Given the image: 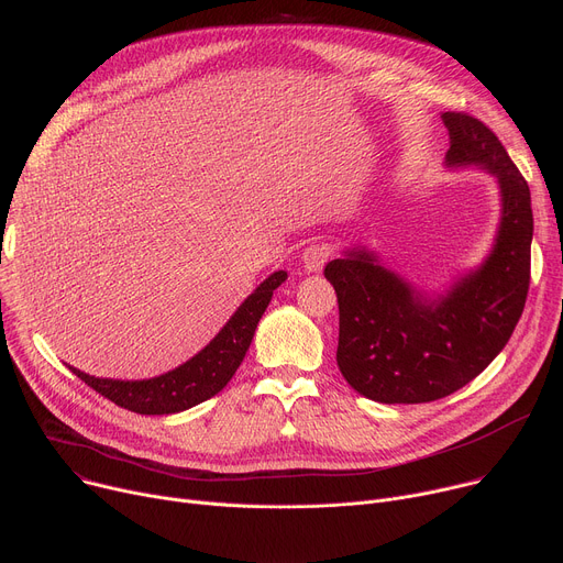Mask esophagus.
I'll use <instances>...</instances> for the list:
<instances>
[{
	"instance_id": "34e87169",
	"label": "esophagus",
	"mask_w": 563,
	"mask_h": 563,
	"mask_svg": "<svg viewBox=\"0 0 563 563\" xmlns=\"http://www.w3.org/2000/svg\"><path fill=\"white\" fill-rule=\"evenodd\" d=\"M329 256H331V247L327 243H311L309 247H305V252H301V266H305L307 273H318L324 268Z\"/></svg>"
}]
</instances>
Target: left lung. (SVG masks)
Here are the masks:
<instances>
[{"instance_id": "8db88e82", "label": "left lung", "mask_w": 563, "mask_h": 563, "mask_svg": "<svg viewBox=\"0 0 563 563\" xmlns=\"http://www.w3.org/2000/svg\"><path fill=\"white\" fill-rule=\"evenodd\" d=\"M442 119L451 137L446 166H483L500 187V225L483 266L435 297L363 247L324 268L338 295V367L378 404L438 401L473 380L503 352L530 288L534 219L526 178L481 119L464 112Z\"/></svg>"}]
</instances>
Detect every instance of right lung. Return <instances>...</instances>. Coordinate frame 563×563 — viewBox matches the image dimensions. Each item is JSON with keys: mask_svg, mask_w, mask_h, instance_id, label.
<instances>
[{"mask_svg": "<svg viewBox=\"0 0 563 563\" xmlns=\"http://www.w3.org/2000/svg\"><path fill=\"white\" fill-rule=\"evenodd\" d=\"M286 277V271H277L266 282L258 284L202 352L162 376L144 380H117L97 378L76 367L69 369L80 380L88 383L92 390L131 412L173 415L189 410L219 395L230 383L250 347L258 320L271 305L273 290L282 286Z\"/></svg>", "mask_w": 563, "mask_h": 563, "instance_id": "right-lung-1", "label": "right lung"}]
</instances>
